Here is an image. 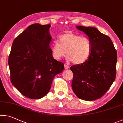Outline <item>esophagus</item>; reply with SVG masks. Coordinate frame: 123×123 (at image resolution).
<instances>
[{
  "mask_svg": "<svg viewBox=\"0 0 123 123\" xmlns=\"http://www.w3.org/2000/svg\"><path fill=\"white\" fill-rule=\"evenodd\" d=\"M64 67H65V69H68V68H70V66L68 65H66V64H65V65H64Z\"/></svg>",
  "mask_w": 123,
  "mask_h": 123,
  "instance_id": "obj_1",
  "label": "esophagus"
}]
</instances>
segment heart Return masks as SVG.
I'll list each match as a JSON object with an SVG mask.
<instances>
[{
	"label": "heart",
	"instance_id": "b5f03b06",
	"mask_svg": "<svg viewBox=\"0 0 123 123\" xmlns=\"http://www.w3.org/2000/svg\"><path fill=\"white\" fill-rule=\"evenodd\" d=\"M54 59L60 60L65 57L75 64L84 63L89 59L92 51L91 40L80 34L68 32L60 36L58 42H54L51 47Z\"/></svg>",
	"mask_w": 123,
	"mask_h": 123
}]
</instances>
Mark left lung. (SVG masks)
Here are the masks:
<instances>
[{
    "instance_id": "8db88e82",
    "label": "left lung",
    "mask_w": 123,
    "mask_h": 123,
    "mask_svg": "<svg viewBox=\"0 0 123 123\" xmlns=\"http://www.w3.org/2000/svg\"><path fill=\"white\" fill-rule=\"evenodd\" d=\"M76 27L89 37L92 51L84 63L70 67L74 74L72 88L79 99L94 100L102 97L115 80L117 51L109 37L96 28Z\"/></svg>"
}]
</instances>
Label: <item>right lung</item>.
<instances>
[{
    "label": "right lung",
    "instance_id": "obj_1",
    "mask_svg": "<svg viewBox=\"0 0 123 123\" xmlns=\"http://www.w3.org/2000/svg\"><path fill=\"white\" fill-rule=\"evenodd\" d=\"M51 25L33 24L15 38L8 57L12 85L26 97L37 99L49 92L64 64L53 58Z\"/></svg>",
    "mask_w": 123,
    "mask_h": 123
}]
</instances>
